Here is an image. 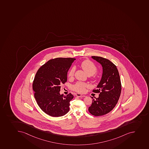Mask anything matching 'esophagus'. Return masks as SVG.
<instances>
[{
    "label": "esophagus",
    "instance_id": "esophagus-1",
    "mask_svg": "<svg viewBox=\"0 0 149 149\" xmlns=\"http://www.w3.org/2000/svg\"><path fill=\"white\" fill-rule=\"evenodd\" d=\"M77 97H85L86 96L85 95H84L81 94H79V93H77L75 95Z\"/></svg>",
    "mask_w": 149,
    "mask_h": 149
}]
</instances>
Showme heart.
I'll list each match as a JSON object with an SVG mask.
<instances>
[{"instance_id":"heart-1","label":"heart","mask_w":149,"mask_h":149,"mask_svg":"<svg viewBox=\"0 0 149 149\" xmlns=\"http://www.w3.org/2000/svg\"><path fill=\"white\" fill-rule=\"evenodd\" d=\"M80 66L81 68L88 75H93L96 74L97 72V68L92 61L89 60H85L82 61L80 64ZM75 72V68L72 67L68 73V77H72L74 75ZM89 86L83 82H78L72 86V89L77 92L83 93L85 91L86 88L88 87Z\"/></svg>"}]
</instances>
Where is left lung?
I'll list each match as a JSON object with an SVG mask.
<instances>
[{
  "instance_id": "1",
  "label": "left lung",
  "mask_w": 149,
  "mask_h": 149,
  "mask_svg": "<svg viewBox=\"0 0 149 149\" xmlns=\"http://www.w3.org/2000/svg\"><path fill=\"white\" fill-rule=\"evenodd\" d=\"M91 58L102 65V74L97 89L93 91L100 93L99 97L95 100L91 97L93 100L88 111L93 116H103L111 111L117 104L121 94V80L117 67L110 60L97 56Z\"/></svg>"
}]
</instances>
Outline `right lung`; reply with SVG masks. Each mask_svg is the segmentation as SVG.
<instances>
[{
    "label": "right lung",
    "mask_w": 149,
    "mask_h": 149,
    "mask_svg": "<svg viewBox=\"0 0 149 149\" xmlns=\"http://www.w3.org/2000/svg\"><path fill=\"white\" fill-rule=\"evenodd\" d=\"M75 58L52 59L36 72L33 84V91L41 109L53 117L62 116L69 111L70 102L74 96L60 93L62 84L67 81V72Z\"/></svg>",
    "instance_id": "add662e5"
}]
</instances>
